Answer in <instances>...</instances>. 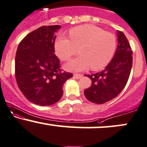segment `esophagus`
Here are the masks:
<instances>
[{
	"instance_id": "1",
	"label": "esophagus",
	"mask_w": 147,
	"mask_h": 147,
	"mask_svg": "<svg viewBox=\"0 0 147 147\" xmlns=\"http://www.w3.org/2000/svg\"><path fill=\"white\" fill-rule=\"evenodd\" d=\"M82 76H83V75H81V74H74V75H73V77L76 79L81 78Z\"/></svg>"
}]
</instances>
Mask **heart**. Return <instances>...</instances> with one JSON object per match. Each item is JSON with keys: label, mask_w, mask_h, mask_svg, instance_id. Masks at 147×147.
Segmentation results:
<instances>
[{"label": "heart", "mask_w": 147, "mask_h": 147, "mask_svg": "<svg viewBox=\"0 0 147 147\" xmlns=\"http://www.w3.org/2000/svg\"><path fill=\"white\" fill-rule=\"evenodd\" d=\"M70 38L60 35L55 42V51L63 61L69 60L79 52L82 55L65 65L68 71L78 72L91 67L100 70L112 61L117 49V38L113 33L91 24L71 29Z\"/></svg>", "instance_id": "b5f03b06"}]
</instances>
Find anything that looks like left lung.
I'll return each mask as SVG.
<instances>
[{"label":"left lung","mask_w":147,"mask_h":147,"mask_svg":"<svg viewBox=\"0 0 147 147\" xmlns=\"http://www.w3.org/2000/svg\"><path fill=\"white\" fill-rule=\"evenodd\" d=\"M118 45L114 57L104 70L86 75L91 86L84 91L87 100L103 104L117 97L128 82L133 64V51L123 33L117 30Z\"/></svg>","instance_id":"1"}]
</instances>
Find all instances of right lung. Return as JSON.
Returning a JSON list of instances; mask_svg holds the SVG:
<instances>
[{
  "label": "right lung",
  "mask_w": 147,
  "mask_h": 147,
  "mask_svg": "<svg viewBox=\"0 0 147 147\" xmlns=\"http://www.w3.org/2000/svg\"><path fill=\"white\" fill-rule=\"evenodd\" d=\"M61 26H43L19 43L15 57V77L21 91L34 104L48 106L63 96V86L72 74L62 72L54 54L56 33Z\"/></svg>",
  "instance_id": "1"
}]
</instances>
